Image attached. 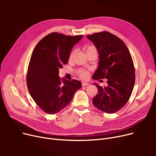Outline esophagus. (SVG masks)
Segmentation results:
<instances>
[{
    "instance_id": "esophagus-1",
    "label": "esophagus",
    "mask_w": 156,
    "mask_h": 156,
    "mask_svg": "<svg viewBox=\"0 0 156 156\" xmlns=\"http://www.w3.org/2000/svg\"><path fill=\"white\" fill-rule=\"evenodd\" d=\"M81 85H82L83 87H85V86L89 85V83H87V82H85V81H83V82L81 83Z\"/></svg>"
}]
</instances>
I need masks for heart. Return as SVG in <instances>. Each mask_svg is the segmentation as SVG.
<instances>
[{"instance_id":"1","label":"heart","mask_w":156,"mask_h":156,"mask_svg":"<svg viewBox=\"0 0 156 156\" xmlns=\"http://www.w3.org/2000/svg\"><path fill=\"white\" fill-rule=\"evenodd\" d=\"M84 50L85 51L86 53H88V52H92V51L97 52L96 48L94 46H93V45H86L84 47ZM75 51H73L71 52V53L69 55V60L72 59L74 54H75ZM79 75H80V77L81 78H83V79H87L88 78V72L85 71H80Z\"/></svg>"}]
</instances>
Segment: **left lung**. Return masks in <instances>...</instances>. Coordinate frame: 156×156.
<instances>
[{"instance_id": "8db88e82", "label": "left lung", "mask_w": 156, "mask_h": 156, "mask_svg": "<svg viewBox=\"0 0 156 156\" xmlns=\"http://www.w3.org/2000/svg\"><path fill=\"white\" fill-rule=\"evenodd\" d=\"M93 42L99 55L98 68L94 80L107 79L108 85L98 88L92 100L101 111L112 114L127 103L134 87L135 75L133 62L128 48L122 41L109 32L95 33L87 36Z\"/></svg>"}]
</instances>
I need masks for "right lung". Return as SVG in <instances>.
I'll return each instance as SVG.
<instances>
[{
    "label": "right lung",
    "instance_id": "1",
    "mask_svg": "<svg viewBox=\"0 0 156 156\" xmlns=\"http://www.w3.org/2000/svg\"><path fill=\"white\" fill-rule=\"evenodd\" d=\"M82 37L52 33L41 40L33 51L27 73V87L35 103L49 114L64 109L82 87L80 81L61 80L59 76V69L67 64L71 49Z\"/></svg>",
    "mask_w": 156,
    "mask_h": 156
}]
</instances>
